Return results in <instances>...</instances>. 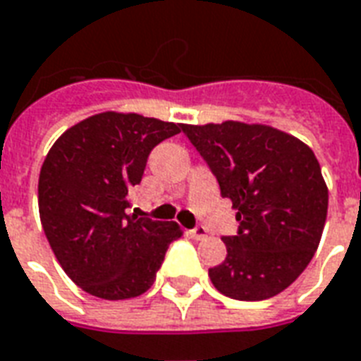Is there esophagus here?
Listing matches in <instances>:
<instances>
[{"mask_svg":"<svg viewBox=\"0 0 361 361\" xmlns=\"http://www.w3.org/2000/svg\"><path fill=\"white\" fill-rule=\"evenodd\" d=\"M189 235H191L195 240H204L206 236H208V229H206L204 225H197L195 229L189 231Z\"/></svg>","mask_w":361,"mask_h":361,"instance_id":"1","label":"esophagus"}]
</instances>
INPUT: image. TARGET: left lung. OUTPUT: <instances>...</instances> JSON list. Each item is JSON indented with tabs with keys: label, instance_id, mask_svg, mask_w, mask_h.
Wrapping results in <instances>:
<instances>
[{
	"label": "left lung",
	"instance_id": "left-lung-1",
	"mask_svg": "<svg viewBox=\"0 0 361 361\" xmlns=\"http://www.w3.org/2000/svg\"><path fill=\"white\" fill-rule=\"evenodd\" d=\"M181 130L238 210V233L224 236L227 257L208 271L212 284L238 301L279 295L307 269L326 225L327 187L314 153L265 125L225 121Z\"/></svg>",
	"mask_w": 361,
	"mask_h": 361
}]
</instances>
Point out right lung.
Masks as SVG:
<instances>
[{"label": "right lung", "mask_w": 361, "mask_h": 361, "mask_svg": "<svg viewBox=\"0 0 361 361\" xmlns=\"http://www.w3.org/2000/svg\"><path fill=\"white\" fill-rule=\"evenodd\" d=\"M181 125L137 114L92 115L54 142L39 172V217L66 274L81 290L119 301L149 290L183 231L128 216L130 191L151 149Z\"/></svg>", "instance_id": "obj_1"}]
</instances>
